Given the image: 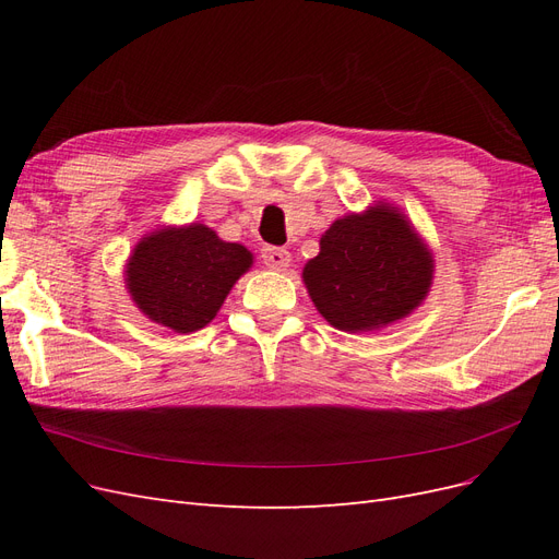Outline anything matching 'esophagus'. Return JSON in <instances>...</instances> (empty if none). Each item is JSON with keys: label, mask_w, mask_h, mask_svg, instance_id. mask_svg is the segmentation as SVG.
<instances>
[{"label": "esophagus", "mask_w": 559, "mask_h": 559, "mask_svg": "<svg viewBox=\"0 0 559 559\" xmlns=\"http://www.w3.org/2000/svg\"><path fill=\"white\" fill-rule=\"evenodd\" d=\"M261 257H263V263H265L267 267H273V270H286V267H289V263H292V253L286 251L284 247L265 245V247L261 249Z\"/></svg>", "instance_id": "esophagus-1"}]
</instances>
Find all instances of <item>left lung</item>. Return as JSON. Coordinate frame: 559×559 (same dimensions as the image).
Returning <instances> with one entry per match:
<instances>
[{"instance_id": "8db88e82", "label": "left lung", "mask_w": 559, "mask_h": 559, "mask_svg": "<svg viewBox=\"0 0 559 559\" xmlns=\"http://www.w3.org/2000/svg\"><path fill=\"white\" fill-rule=\"evenodd\" d=\"M431 280V249L389 202L333 222L302 267L319 314L347 333L408 317L427 298Z\"/></svg>"}]
</instances>
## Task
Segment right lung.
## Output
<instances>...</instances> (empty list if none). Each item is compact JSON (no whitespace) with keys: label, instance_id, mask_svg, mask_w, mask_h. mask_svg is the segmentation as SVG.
<instances>
[{"label":"right lung","instance_id":"1","mask_svg":"<svg viewBox=\"0 0 559 559\" xmlns=\"http://www.w3.org/2000/svg\"><path fill=\"white\" fill-rule=\"evenodd\" d=\"M251 251L202 226H167L134 245L126 286L151 321L177 333L205 329L233 284L251 267Z\"/></svg>","mask_w":559,"mask_h":559}]
</instances>
